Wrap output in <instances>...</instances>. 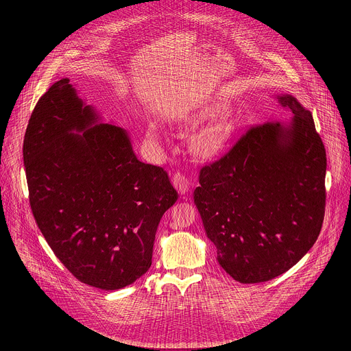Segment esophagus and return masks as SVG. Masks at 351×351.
<instances>
[{
	"instance_id": "esophagus-1",
	"label": "esophagus",
	"mask_w": 351,
	"mask_h": 351,
	"mask_svg": "<svg viewBox=\"0 0 351 351\" xmlns=\"http://www.w3.org/2000/svg\"><path fill=\"white\" fill-rule=\"evenodd\" d=\"M171 182H173L174 188L177 189V192H178L180 195H185V193L189 191V181H188V178H186L182 173H180V171H177V173L173 174Z\"/></svg>"
}]
</instances>
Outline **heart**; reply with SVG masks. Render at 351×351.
Masks as SVG:
<instances>
[{"label":"heart","mask_w":351,"mask_h":351,"mask_svg":"<svg viewBox=\"0 0 351 351\" xmlns=\"http://www.w3.org/2000/svg\"><path fill=\"white\" fill-rule=\"evenodd\" d=\"M226 112H227V109L223 104L213 102V104L208 105L206 108H204L197 114H195L191 119V121L193 124L212 121V120L217 119L219 116L224 114ZM235 131H237V127H235L232 120H230L228 117L221 119L220 121L215 123L213 125L202 128L195 135V138L192 141L193 150L204 158L216 156L217 154H220L221 151L226 149V146L232 139ZM147 136L150 138L151 141H158L159 139V131L155 125L149 127Z\"/></svg>","instance_id":"1"}]
</instances>
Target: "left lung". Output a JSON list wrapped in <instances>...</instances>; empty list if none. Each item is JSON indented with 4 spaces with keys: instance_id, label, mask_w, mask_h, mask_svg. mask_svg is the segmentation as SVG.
I'll return each instance as SVG.
<instances>
[{
    "instance_id": "left-lung-1",
    "label": "left lung",
    "mask_w": 351,
    "mask_h": 351,
    "mask_svg": "<svg viewBox=\"0 0 351 351\" xmlns=\"http://www.w3.org/2000/svg\"><path fill=\"white\" fill-rule=\"evenodd\" d=\"M288 123L250 128L224 156L201 169L193 199L219 265L237 281H269L316 242L326 208L324 145L312 113L277 96Z\"/></svg>"
}]
</instances>
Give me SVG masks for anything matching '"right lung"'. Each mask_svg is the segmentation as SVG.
<instances>
[{
	"mask_svg": "<svg viewBox=\"0 0 351 351\" xmlns=\"http://www.w3.org/2000/svg\"><path fill=\"white\" fill-rule=\"evenodd\" d=\"M99 123L63 78L38 101L23 156L51 250L81 282L116 291L150 269L158 224L178 193L162 167L136 158L124 128Z\"/></svg>",
	"mask_w": 351,
	"mask_h": 351,
	"instance_id": "obj_1",
	"label": "right lung"
}]
</instances>
